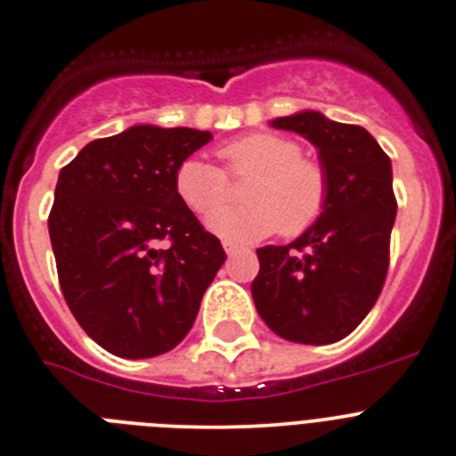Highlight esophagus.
<instances>
[{"instance_id": "esophagus-1", "label": "esophagus", "mask_w": 456, "mask_h": 456, "mask_svg": "<svg viewBox=\"0 0 456 456\" xmlns=\"http://www.w3.org/2000/svg\"><path fill=\"white\" fill-rule=\"evenodd\" d=\"M223 247H224V251H227V256H233L240 251V245H238V242H232V240H223Z\"/></svg>"}]
</instances>
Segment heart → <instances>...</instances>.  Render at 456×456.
I'll return each instance as SVG.
<instances>
[{
  "mask_svg": "<svg viewBox=\"0 0 456 456\" xmlns=\"http://www.w3.org/2000/svg\"><path fill=\"white\" fill-rule=\"evenodd\" d=\"M220 158L230 175L255 174L248 185L245 208L219 210L228 197L226 174L220 167L187 158L175 169V193L193 214L207 216V227L227 240H263L281 232L303 236L325 214L330 202V174L325 165L303 156L296 140L278 134H251L224 144Z\"/></svg>",
  "mask_w": 456,
  "mask_h": 456,
  "instance_id": "obj_1",
  "label": "heart"
}]
</instances>
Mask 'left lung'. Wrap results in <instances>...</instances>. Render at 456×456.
<instances>
[{"label":"left lung","mask_w":456,"mask_h":456,"mask_svg":"<svg viewBox=\"0 0 456 456\" xmlns=\"http://www.w3.org/2000/svg\"><path fill=\"white\" fill-rule=\"evenodd\" d=\"M269 125L294 131L318 149L330 174V202L294 242L256 249L260 272L251 296L273 334L327 346L359 327L386 282L396 218L392 162L363 126L327 120L318 110Z\"/></svg>","instance_id":"left-lung-1"}]
</instances>
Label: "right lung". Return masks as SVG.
<instances>
[{
  "label": "right lung",
  "instance_id": "1",
  "mask_svg": "<svg viewBox=\"0 0 456 456\" xmlns=\"http://www.w3.org/2000/svg\"><path fill=\"white\" fill-rule=\"evenodd\" d=\"M209 131L135 125L93 140L60 171L48 216L61 294L110 354L151 359L189 334L223 245L175 193ZM169 240V248L157 242Z\"/></svg>",
  "mask_w": 456,
  "mask_h": 456
}]
</instances>
